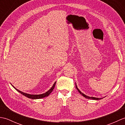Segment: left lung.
<instances>
[{
  "mask_svg": "<svg viewBox=\"0 0 125 125\" xmlns=\"http://www.w3.org/2000/svg\"><path fill=\"white\" fill-rule=\"evenodd\" d=\"M76 89H77V90H78V91L80 93V94L83 95V97H84L85 98H87V99H93V100H99V99H101V98H95V97H88V96H87V95H86L85 94H83V93H82V92H81L80 91H79V90L78 89V87H77V85H76Z\"/></svg>",
  "mask_w": 125,
  "mask_h": 125,
  "instance_id": "1",
  "label": "left lung"
}]
</instances>
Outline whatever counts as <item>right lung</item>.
Returning <instances> with one entry per match:
<instances>
[{
	"mask_svg": "<svg viewBox=\"0 0 125 125\" xmlns=\"http://www.w3.org/2000/svg\"><path fill=\"white\" fill-rule=\"evenodd\" d=\"M55 84H56V82L54 83V84H53L52 86V88L50 89L49 90H48L47 92H46V93H44V94H26V93L23 92L22 91H20V90H18L17 89H16L15 87H14V86L13 87H14V88L17 90V91H18L19 92H20V94H23V95H25L26 97L29 98H31V99H41V98H44L48 96V95L51 94V92L52 91L53 89H54L55 86Z\"/></svg>",
	"mask_w": 125,
	"mask_h": 125,
	"instance_id": "right-lung-1",
	"label": "right lung"
}]
</instances>
